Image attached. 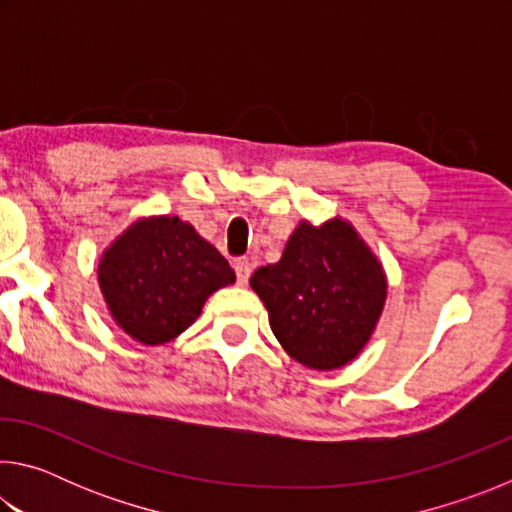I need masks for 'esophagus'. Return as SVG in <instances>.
<instances>
[{
    "instance_id": "obj_1",
    "label": "esophagus",
    "mask_w": 512,
    "mask_h": 512,
    "mask_svg": "<svg viewBox=\"0 0 512 512\" xmlns=\"http://www.w3.org/2000/svg\"><path fill=\"white\" fill-rule=\"evenodd\" d=\"M235 273H237V282L239 284H246L248 277H250V264L246 259H237L235 262Z\"/></svg>"
}]
</instances>
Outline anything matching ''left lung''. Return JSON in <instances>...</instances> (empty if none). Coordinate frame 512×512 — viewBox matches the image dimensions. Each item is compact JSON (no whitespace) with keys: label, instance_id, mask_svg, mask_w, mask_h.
<instances>
[{"label":"left lung","instance_id":"left-lung-1","mask_svg":"<svg viewBox=\"0 0 512 512\" xmlns=\"http://www.w3.org/2000/svg\"><path fill=\"white\" fill-rule=\"evenodd\" d=\"M250 287L268 309L275 339L314 370L352 361L368 343L386 300V275L348 221H302L277 264L257 268Z\"/></svg>","mask_w":512,"mask_h":512}]
</instances>
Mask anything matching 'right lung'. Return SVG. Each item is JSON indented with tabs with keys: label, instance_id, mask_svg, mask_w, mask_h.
<instances>
[{
	"label": "right lung",
	"instance_id": "right-lung-1",
	"mask_svg": "<svg viewBox=\"0 0 512 512\" xmlns=\"http://www.w3.org/2000/svg\"><path fill=\"white\" fill-rule=\"evenodd\" d=\"M232 282L228 259L178 216L133 223L99 262V287L112 318L144 345L183 334L205 300Z\"/></svg>",
	"mask_w": 512,
	"mask_h": 512
}]
</instances>
